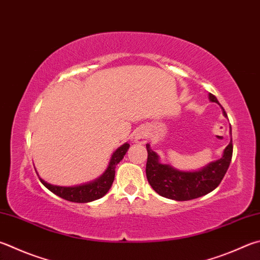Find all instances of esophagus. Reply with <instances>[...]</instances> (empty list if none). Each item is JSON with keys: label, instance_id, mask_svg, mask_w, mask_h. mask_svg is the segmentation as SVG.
I'll return each mask as SVG.
<instances>
[{"label": "esophagus", "instance_id": "obj_1", "mask_svg": "<svg viewBox=\"0 0 260 260\" xmlns=\"http://www.w3.org/2000/svg\"><path fill=\"white\" fill-rule=\"evenodd\" d=\"M146 140H148V132H146L145 128H140L136 132L134 136V141L136 143L144 144L146 142Z\"/></svg>", "mask_w": 260, "mask_h": 260}]
</instances>
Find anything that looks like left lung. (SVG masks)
<instances>
[{"mask_svg": "<svg viewBox=\"0 0 260 260\" xmlns=\"http://www.w3.org/2000/svg\"><path fill=\"white\" fill-rule=\"evenodd\" d=\"M209 100L219 105L217 98L211 93H209ZM223 115L228 117L224 109ZM230 134L232 136V129H230ZM146 151H148V161H146L145 173L151 187L159 196L167 199L187 201L208 194L219 185L232 160L233 144L231 139V142L224 149L220 159L215 160L204 168L194 172L179 171L171 165L161 164L159 154L150 148V144H146Z\"/></svg>", "mask_w": 260, "mask_h": 260, "instance_id": "8db88e82", "label": "left lung"}]
</instances>
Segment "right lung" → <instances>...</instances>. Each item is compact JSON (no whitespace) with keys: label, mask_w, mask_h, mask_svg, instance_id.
Wrapping results in <instances>:
<instances>
[{"label":"right lung","mask_w":260,"mask_h":260,"mask_svg":"<svg viewBox=\"0 0 260 260\" xmlns=\"http://www.w3.org/2000/svg\"><path fill=\"white\" fill-rule=\"evenodd\" d=\"M128 149V143H124L121 146H119V148L112 153L109 165H108L105 173H103L100 177H98L92 182L81 184V185L76 186H60L45 182L44 179L41 177L40 181L46 188H49L52 193H54V194L62 198L64 200L78 202V204H86V202L98 200L103 196H106L107 192L109 191V188L111 187L115 179V169L117 164L124 158V155L126 154Z\"/></svg>","instance_id":"1"}]
</instances>
